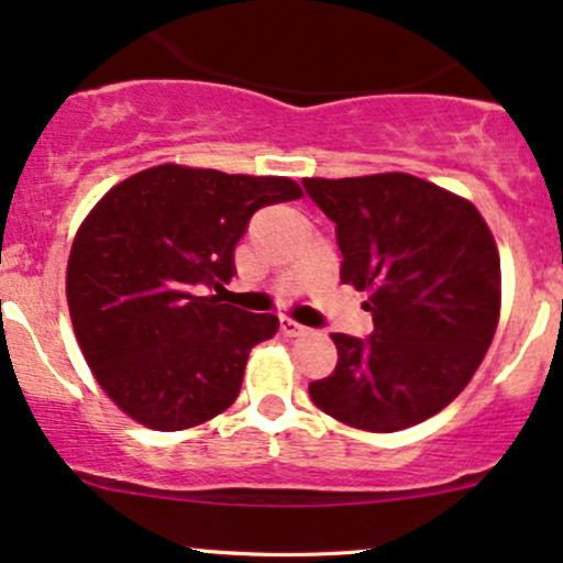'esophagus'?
Segmentation results:
<instances>
[{"instance_id":"1","label":"esophagus","mask_w":563,"mask_h":563,"mask_svg":"<svg viewBox=\"0 0 563 563\" xmlns=\"http://www.w3.org/2000/svg\"><path fill=\"white\" fill-rule=\"evenodd\" d=\"M280 331H283V335H290V339H296V335H307L309 328L299 325V322L290 320V318H280Z\"/></svg>"}]
</instances>
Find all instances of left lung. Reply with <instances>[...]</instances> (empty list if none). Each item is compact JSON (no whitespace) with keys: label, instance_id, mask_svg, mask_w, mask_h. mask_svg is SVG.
<instances>
[{"label":"left lung","instance_id":"left-lung-1","mask_svg":"<svg viewBox=\"0 0 563 563\" xmlns=\"http://www.w3.org/2000/svg\"><path fill=\"white\" fill-rule=\"evenodd\" d=\"M335 222L341 283L367 290L371 339L333 333L339 363L309 384L335 421L373 434L437 416L474 378L500 320V256L468 198L405 172L301 179Z\"/></svg>","mask_w":563,"mask_h":563}]
</instances>
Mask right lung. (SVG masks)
<instances>
[{
	"instance_id": "1",
	"label": "right lung",
	"mask_w": 563,
	"mask_h": 563,
	"mask_svg": "<svg viewBox=\"0 0 563 563\" xmlns=\"http://www.w3.org/2000/svg\"><path fill=\"white\" fill-rule=\"evenodd\" d=\"M301 196L288 177L158 164L84 217L66 269L70 322L95 380L132 421L183 431L235 402L249 352L277 318L200 294L235 273L254 211Z\"/></svg>"
}]
</instances>
